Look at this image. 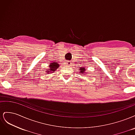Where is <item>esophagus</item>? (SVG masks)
<instances>
[{
  "mask_svg": "<svg viewBox=\"0 0 135 135\" xmlns=\"http://www.w3.org/2000/svg\"><path fill=\"white\" fill-rule=\"evenodd\" d=\"M71 64H72L71 62H70V61H67L66 62V65H68V66H70V65H71Z\"/></svg>",
  "mask_w": 135,
  "mask_h": 135,
  "instance_id": "esophagus-1",
  "label": "esophagus"
}]
</instances>
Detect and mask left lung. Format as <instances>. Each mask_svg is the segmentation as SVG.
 Wrapping results in <instances>:
<instances>
[{
  "label": "left lung",
  "instance_id": "1",
  "mask_svg": "<svg viewBox=\"0 0 135 135\" xmlns=\"http://www.w3.org/2000/svg\"><path fill=\"white\" fill-rule=\"evenodd\" d=\"M86 69H85V68L83 67V68H80L79 69V74L81 75H84L85 74H87L86 73Z\"/></svg>",
  "mask_w": 135,
  "mask_h": 135
}]
</instances>
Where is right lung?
<instances>
[{
    "label": "right lung",
    "instance_id": "add662e5",
    "mask_svg": "<svg viewBox=\"0 0 135 135\" xmlns=\"http://www.w3.org/2000/svg\"><path fill=\"white\" fill-rule=\"evenodd\" d=\"M60 67V65L57 62H52L50 64L48 65V68L47 69H46V73L47 74H50L51 73H54L57 69Z\"/></svg>",
    "mask_w": 135,
    "mask_h": 135
}]
</instances>
